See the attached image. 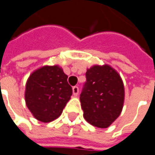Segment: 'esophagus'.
I'll list each match as a JSON object with an SVG mask.
<instances>
[{
  "label": "esophagus",
  "instance_id": "obj_1",
  "mask_svg": "<svg viewBox=\"0 0 155 155\" xmlns=\"http://www.w3.org/2000/svg\"><path fill=\"white\" fill-rule=\"evenodd\" d=\"M72 93H73V95H74V96H78V94L79 93V88H78V87H72Z\"/></svg>",
  "mask_w": 155,
  "mask_h": 155
}]
</instances>
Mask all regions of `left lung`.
Here are the masks:
<instances>
[{
  "label": "left lung",
  "mask_w": 155,
  "mask_h": 155,
  "mask_svg": "<svg viewBox=\"0 0 155 155\" xmlns=\"http://www.w3.org/2000/svg\"><path fill=\"white\" fill-rule=\"evenodd\" d=\"M124 87L120 76L110 66H93L86 72L80 94L83 117L97 128H107L121 114Z\"/></svg>",
  "instance_id": "1"
}]
</instances>
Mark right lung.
Here are the masks:
<instances>
[{"label":"right lung","instance_id":"obj_1","mask_svg":"<svg viewBox=\"0 0 155 155\" xmlns=\"http://www.w3.org/2000/svg\"><path fill=\"white\" fill-rule=\"evenodd\" d=\"M72 94L68 76L58 66H45L31 73L26 85L28 109L39 121L48 123L62 114Z\"/></svg>","mask_w":155,"mask_h":155}]
</instances>
